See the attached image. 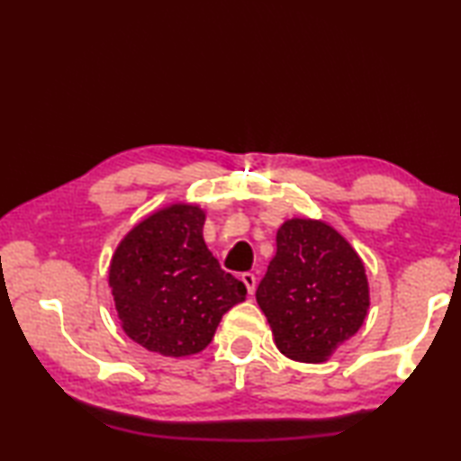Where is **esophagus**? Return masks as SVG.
I'll use <instances>...</instances> for the list:
<instances>
[{
	"instance_id": "34e87169",
	"label": "esophagus",
	"mask_w": 461,
	"mask_h": 461,
	"mask_svg": "<svg viewBox=\"0 0 461 461\" xmlns=\"http://www.w3.org/2000/svg\"><path fill=\"white\" fill-rule=\"evenodd\" d=\"M241 280H244L248 293L252 294L254 288H256V275H254V272H244V275H241Z\"/></svg>"
}]
</instances>
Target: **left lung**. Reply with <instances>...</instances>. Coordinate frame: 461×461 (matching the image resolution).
<instances>
[{"label": "left lung", "mask_w": 461, "mask_h": 461, "mask_svg": "<svg viewBox=\"0 0 461 461\" xmlns=\"http://www.w3.org/2000/svg\"><path fill=\"white\" fill-rule=\"evenodd\" d=\"M276 348L296 362H323L360 330L370 307L356 249L323 221L288 220L256 288Z\"/></svg>", "instance_id": "left-lung-1"}]
</instances>
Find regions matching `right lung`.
<instances>
[{
	"label": "right lung",
	"mask_w": 461,
	"mask_h": 461,
	"mask_svg": "<svg viewBox=\"0 0 461 461\" xmlns=\"http://www.w3.org/2000/svg\"><path fill=\"white\" fill-rule=\"evenodd\" d=\"M205 213L170 205L131 230L115 249L109 286L123 331L148 352L191 356L212 343L246 286L221 270L203 240Z\"/></svg>",
	"instance_id": "add662e5"
}]
</instances>
